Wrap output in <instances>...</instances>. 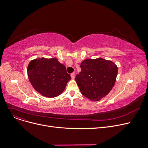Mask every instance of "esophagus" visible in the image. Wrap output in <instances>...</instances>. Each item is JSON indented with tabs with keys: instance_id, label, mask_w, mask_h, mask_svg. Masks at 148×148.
<instances>
[{
	"instance_id": "esophagus-1",
	"label": "esophagus",
	"mask_w": 148,
	"mask_h": 148,
	"mask_svg": "<svg viewBox=\"0 0 148 148\" xmlns=\"http://www.w3.org/2000/svg\"><path fill=\"white\" fill-rule=\"evenodd\" d=\"M71 79H74V78H75V74L74 73H72L71 74Z\"/></svg>"
}]
</instances>
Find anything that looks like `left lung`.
<instances>
[{
	"instance_id": "obj_1",
	"label": "left lung",
	"mask_w": 148,
	"mask_h": 148,
	"mask_svg": "<svg viewBox=\"0 0 148 148\" xmlns=\"http://www.w3.org/2000/svg\"><path fill=\"white\" fill-rule=\"evenodd\" d=\"M80 68L75 81L82 95L91 101H99L111 91L118 71L114 62L100 58L85 59Z\"/></svg>"
}]
</instances>
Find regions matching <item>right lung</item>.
<instances>
[{"label":"right lung","instance_id":"right-lung-1","mask_svg":"<svg viewBox=\"0 0 148 148\" xmlns=\"http://www.w3.org/2000/svg\"><path fill=\"white\" fill-rule=\"evenodd\" d=\"M27 72L29 82L35 90L48 98L60 95L71 80L66 67L56 58H41L31 60Z\"/></svg>","mask_w":148,"mask_h":148}]
</instances>
